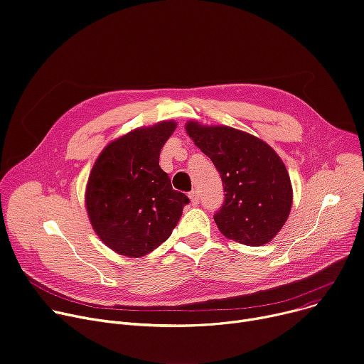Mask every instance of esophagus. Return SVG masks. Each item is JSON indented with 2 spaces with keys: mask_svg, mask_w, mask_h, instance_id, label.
I'll use <instances>...</instances> for the list:
<instances>
[{
  "mask_svg": "<svg viewBox=\"0 0 364 364\" xmlns=\"http://www.w3.org/2000/svg\"><path fill=\"white\" fill-rule=\"evenodd\" d=\"M188 197L191 199L193 205H199V191H197V190L190 191V193H188Z\"/></svg>",
  "mask_w": 364,
  "mask_h": 364,
  "instance_id": "34e87169",
  "label": "esophagus"
}]
</instances>
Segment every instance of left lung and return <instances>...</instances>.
<instances>
[{
	"label": "left lung",
	"instance_id": "left-lung-1",
	"mask_svg": "<svg viewBox=\"0 0 364 364\" xmlns=\"http://www.w3.org/2000/svg\"><path fill=\"white\" fill-rule=\"evenodd\" d=\"M187 135L215 164L225 202L215 222L220 232L244 245L270 242L291 208V183L283 161L264 141L229 126L186 124Z\"/></svg>",
	"mask_w": 364,
	"mask_h": 364
}]
</instances>
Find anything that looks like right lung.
<instances>
[{"instance_id": "add662e5", "label": "right lung", "mask_w": 364, "mask_h": 364, "mask_svg": "<svg viewBox=\"0 0 364 364\" xmlns=\"http://www.w3.org/2000/svg\"><path fill=\"white\" fill-rule=\"evenodd\" d=\"M177 123L139 127L110 142L94 162L85 190L90 222L109 248L142 257L167 241L190 202L159 167Z\"/></svg>"}]
</instances>
